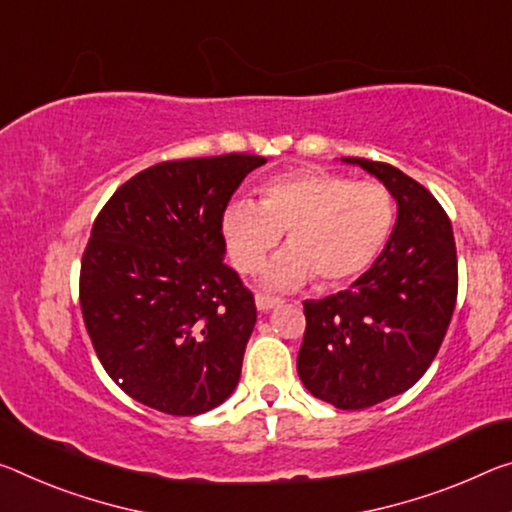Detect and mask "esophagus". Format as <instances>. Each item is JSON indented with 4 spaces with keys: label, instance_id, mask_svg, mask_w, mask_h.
Instances as JSON below:
<instances>
[{
    "label": "esophagus",
    "instance_id": "obj_1",
    "mask_svg": "<svg viewBox=\"0 0 512 512\" xmlns=\"http://www.w3.org/2000/svg\"><path fill=\"white\" fill-rule=\"evenodd\" d=\"M278 303H280V298L266 296V294H257V298H255V305H257L259 312H269L271 307H275Z\"/></svg>",
    "mask_w": 512,
    "mask_h": 512
}]
</instances>
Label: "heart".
Masks as SVG:
<instances>
[{
    "instance_id": "1",
    "label": "heart",
    "mask_w": 512,
    "mask_h": 512,
    "mask_svg": "<svg viewBox=\"0 0 512 512\" xmlns=\"http://www.w3.org/2000/svg\"><path fill=\"white\" fill-rule=\"evenodd\" d=\"M396 207L383 186L319 168H296L259 186V198L232 200L221 232L234 269L255 273L287 232L289 250L264 273L271 289L319 278L342 287L367 273L394 232Z\"/></svg>"
}]
</instances>
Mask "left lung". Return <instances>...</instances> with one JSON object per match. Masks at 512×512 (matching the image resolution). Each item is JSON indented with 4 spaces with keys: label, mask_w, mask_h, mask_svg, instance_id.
<instances>
[{
    "label": "left lung",
    "mask_w": 512,
    "mask_h": 512,
    "mask_svg": "<svg viewBox=\"0 0 512 512\" xmlns=\"http://www.w3.org/2000/svg\"><path fill=\"white\" fill-rule=\"evenodd\" d=\"M383 182L396 202L387 246L351 287L305 300L298 376L339 410H364L403 394L431 367L458 296L456 241L431 191L403 170L342 157Z\"/></svg>",
    "instance_id": "1"
}]
</instances>
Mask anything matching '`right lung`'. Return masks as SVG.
Returning <instances> with one entry per match:
<instances>
[{
    "label": "right lung",
    "instance_id": "1",
    "mask_svg": "<svg viewBox=\"0 0 512 512\" xmlns=\"http://www.w3.org/2000/svg\"><path fill=\"white\" fill-rule=\"evenodd\" d=\"M255 154L164 161L134 175L95 218L79 303L102 367L166 415L221 405L241 378L257 312L227 266L223 209Z\"/></svg>",
    "mask_w": 512,
    "mask_h": 512
}]
</instances>
